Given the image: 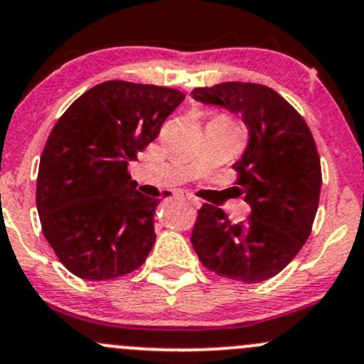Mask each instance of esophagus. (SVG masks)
<instances>
[{"label":"esophagus","instance_id":"34e87169","mask_svg":"<svg viewBox=\"0 0 364 364\" xmlns=\"http://www.w3.org/2000/svg\"><path fill=\"white\" fill-rule=\"evenodd\" d=\"M183 198H185V200H188L190 204L193 205V208H200V204H202V202L198 200L197 197H193L192 193H183Z\"/></svg>","mask_w":364,"mask_h":364}]
</instances>
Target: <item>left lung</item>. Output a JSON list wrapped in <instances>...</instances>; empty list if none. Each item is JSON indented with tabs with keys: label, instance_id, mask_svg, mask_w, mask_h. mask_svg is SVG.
Returning a JSON list of instances; mask_svg holds the SVG:
<instances>
[{
	"label": "left lung",
	"instance_id": "8db88e82",
	"mask_svg": "<svg viewBox=\"0 0 364 364\" xmlns=\"http://www.w3.org/2000/svg\"><path fill=\"white\" fill-rule=\"evenodd\" d=\"M195 101L240 114L250 131L235 171L251 216L232 223L221 209H198L192 246L221 277L252 282L274 277L298 255L312 230L321 193V162L309 125L277 92L227 82L193 89Z\"/></svg>",
	"mask_w": 364,
	"mask_h": 364
}]
</instances>
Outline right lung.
<instances>
[{
	"label": "right lung",
	"mask_w": 364,
	"mask_h": 364,
	"mask_svg": "<svg viewBox=\"0 0 364 364\" xmlns=\"http://www.w3.org/2000/svg\"><path fill=\"white\" fill-rule=\"evenodd\" d=\"M183 99L176 89L112 80L57 120L40 159L36 208L45 239L76 277H120L150 255L160 200L137 192L129 160L156 139Z\"/></svg>",
	"instance_id": "1"
}]
</instances>
